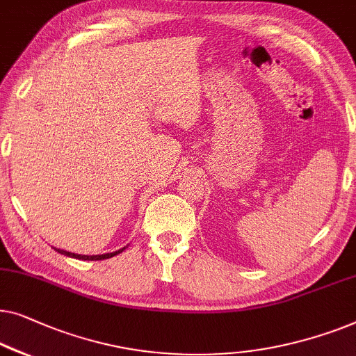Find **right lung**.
<instances>
[{"label":"right lung","mask_w":356,"mask_h":356,"mask_svg":"<svg viewBox=\"0 0 356 356\" xmlns=\"http://www.w3.org/2000/svg\"><path fill=\"white\" fill-rule=\"evenodd\" d=\"M126 250V247L118 250V252H113V253H104V254H92V257H88V254H77V253H71V252H66V250H59L56 248V252H59L61 254H66V257H71V258H77V259H88V261H98V259H106V258H111V257H116L118 253H121Z\"/></svg>","instance_id":"add662e5"}]
</instances>
